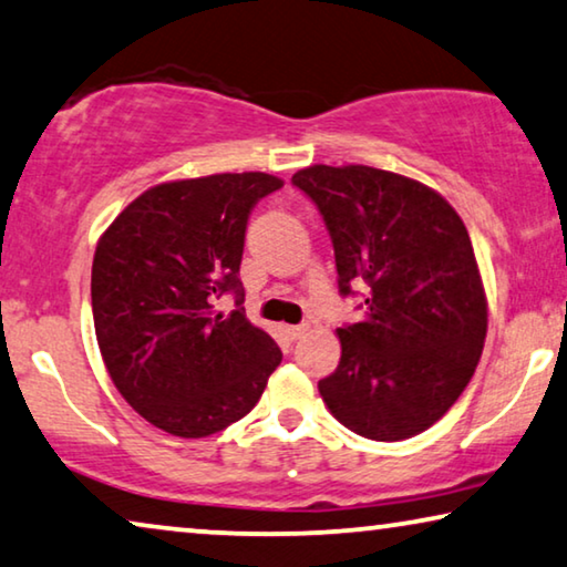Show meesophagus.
Listing matches in <instances>:
<instances>
[{
  "label": "esophagus",
  "mask_w": 567,
  "mask_h": 567,
  "mask_svg": "<svg viewBox=\"0 0 567 567\" xmlns=\"http://www.w3.org/2000/svg\"><path fill=\"white\" fill-rule=\"evenodd\" d=\"M282 331H285V336H287V338H290V341H298V338L306 336L308 326H285Z\"/></svg>",
  "instance_id": "esophagus-1"
}]
</instances>
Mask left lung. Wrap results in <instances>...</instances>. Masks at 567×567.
Returning <instances> with one entry per match:
<instances>
[{"instance_id":"8db88e82","label":"left lung","mask_w":567,"mask_h":567,"mask_svg":"<svg viewBox=\"0 0 567 567\" xmlns=\"http://www.w3.org/2000/svg\"><path fill=\"white\" fill-rule=\"evenodd\" d=\"M292 185L331 234L338 290L367 285L364 318L338 328L341 361L318 390L369 441L435 425L484 351L488 306L461 216L441 193L369 165H310Z\"/></svg>"}]
</instances>
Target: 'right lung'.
I'll return each mask as SVG.
<instances>
[{
    "instance_id": "obj_1",
    "label": "right lung",
    "mask_w": 567,
    "mask_h": 567,
    "mask_svg": "<svg viewBox=\"0 0 567 567\" xmlns=\"http://www.w3.org/2000/svg\"><path fill=\"white\" fill-rule=\"evenodd\" d=\"M282 188L267 173L159 183L101 234L91 308L109 377L152 425L206 437L259 402L282 351L241 306L244 231L259 198Z\"/></svg>"
}]
</instances>
